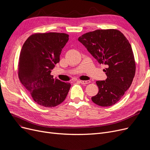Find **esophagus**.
I'll return each instance as SVG.
<instances>
[{
  "label": "esophagus",
  "mask_w": 150,
  "mask_h": 150,
  "mask_svg": "<svg viewBox=\"0 0 150 150\" xmlns=\"http://www.w3.org/2000/svg\"><path fill=\"white\" fill-rule=\"evenodd\" d=\"M78 82H80L81 84H89L90 83V81L89 80H88V81H78Z\"/></svg>",
  "instance_id": "1"
}]
</instances>
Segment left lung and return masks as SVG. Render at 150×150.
Listing matches in <instances>:
<instances>
[{
    "label": "left lung",
    "mask_w": 150,
    "mask_h": 150,
    "mask_svg": "<svg viewBox=\"0 0 150 150\" xmlns=\"http://www.w3.org/2000/svg\"><path fill=\"white\" fill-rule=\"evenodd\" d=\"M104 69L107 78L97 81L98 92L91 98L100 106L115 104L131 86L136 73V62L128 39L116 29L97 30L78 38Z\"/></svg>",
    "instance_id": "8db88e82"
}]
</instances>
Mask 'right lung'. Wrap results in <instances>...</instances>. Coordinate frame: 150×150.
Wrapping results in <instances>:
<instances>
[{"mask_svg":"<svg viewBox=\"0 0 150 150\" xmlns=\"http://www.w3.org/2000/svg\"><path fill=\"white\" fill-rule=\"evenodd\" d=\"M69 35L61 33H37L23 44L18 62L19 80L38 105L52 108L64 101L70 88L69 83L54 79L50 74L59 62L62 49Z\"/></svg>","mask_w":150,"mask_h":150,"instance_id":"add662e5","label":"right lung"}]
</instances>
